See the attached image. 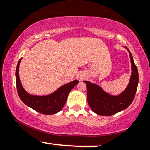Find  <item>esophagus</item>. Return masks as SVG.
I'll list each match as a JSON object with an SVG mask.
<instances>
[{"label": "esophagus", "instance_id": "esophagus-1", "mask_svg": "<svg viewBox=\"0 0 150 150\" xmlns=\"http://www.w3.org/2000/svg\"><path fill=\"white\" fill-rule=\"evenodd\" d=\"M85 75H84V74H82V73H80V74H79L78 75V78L79 79H80L81 80H83L84 78H85Z\"/></svg>", "mask_w": 150, "mask_h": 150}]
</instances>
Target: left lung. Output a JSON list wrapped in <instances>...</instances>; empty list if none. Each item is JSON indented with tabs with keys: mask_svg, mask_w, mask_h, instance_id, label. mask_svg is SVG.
<instances>
[{
	"mask_svg": "<svg viewBox=\"0 0 150 150\" xmlns=\"http://www.w3.org/2000/svg\"><path fill=\"white\" fill-rule=\"evenodd\" d=\"M127 49L125 46H123ZM130 53L131 62V75L129 83L125 89L118 95L114 96L106 92L100 86L84 81L87 85V101L94 113L100 116H112L128 108L135 98L139 77L137 68L134 63L131 53Z\"/></svg>",
	"mask_w": 150,
	"mask_h": 150,
	"instance_id": "8db88e82",
	"label": "left lung"
}]
</instances>
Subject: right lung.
I'll use <instances>...</instances> for the list:
<instances>
[{
	"instance_id": "right-lung-1",
	"label": "right lung",
	"mask_w": 150,
	"mask_h": 150,
	"mask_svg": "<svg viewBox=\"0 0 150 150\" xmlns=\"http://www.w3.org/2000/svg\"><path fill=\"white\" fill-rule=\"evenodd\" d=\"M21 59L20 58L18 61L15 72L17 90L20 99L29 107L42 114L51 115L59 112L64 106L70 91L78 84V80H73L62 85L57 90L48 95L38 96L30 94L22 87L19 76V67Z\"/></svg>"
}]
</instances>
